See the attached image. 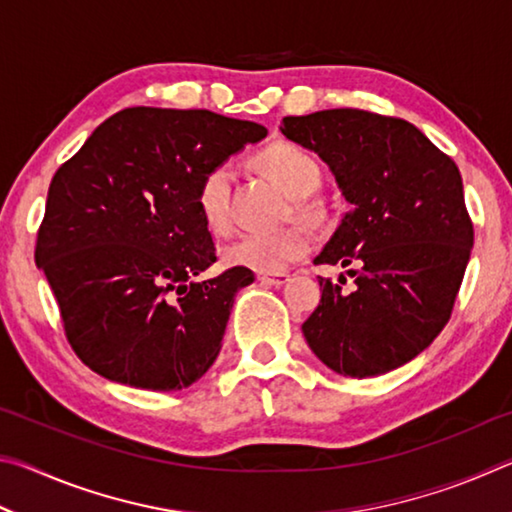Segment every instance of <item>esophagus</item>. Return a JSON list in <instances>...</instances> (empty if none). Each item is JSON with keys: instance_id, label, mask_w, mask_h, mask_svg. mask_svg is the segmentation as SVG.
<instances>
[{"instance_id": "1", "label": "esophagus", "mask_w": 512, "mask_h": 512, "mask_svg": "<svg viewBox=\"0 0 512 512\" xmlns=\"http://www.w3.org/2000/svg\"><path fill=\"white\" fill-rule=\"evenodd\" d=\"M257 280L266 284V287H282V284L289 282L287 273H259Z\"/></svg>"}]
</instances>
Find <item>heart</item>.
I'll return each mask as SVG.
<instances>
[{
    "instance_id": "b5f03b06",
    "label": "heart",
    "mask_w": 512,
    "mask_h": 512,
    "mask_svg": "<svg viewBox=\"0 0 512 512\" xmlns=\"http://www.w3.org/2000/svg\"><path fill=\"white\" fill-rule=\"evenodd\" d=\"M255 164L293 198V214L309 225L325 219V207L309 198L320 185V167L314 155L293 142H275L255 155ZM232 167L216 164L205 173L196 189V210L203 225L214 235L230 228ZM311 237L302 225H289L277 232H253L223 248V262L255 273H282L305 257Z\"/></svg>"
}]
</instances>
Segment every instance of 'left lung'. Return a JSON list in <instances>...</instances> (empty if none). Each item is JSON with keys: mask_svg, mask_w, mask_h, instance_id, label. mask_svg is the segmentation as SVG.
Instances as JSON below:
<instances>
[{"mask_svg": "<svg viewBox=\"0 0 512 512\" xmlns=\"http://www.w3.org/2000/svg\"><path fill=\"white\" fill-rule=\"evenodd\" d=\"M287 140L318 153L350 212L316 264L354 277H318L320 296L302 334L327 368L377 377L429 348L452 316L474 228L454 160L413 124L357 108L284 117Z\"/></svg>", "mask_w": 512, "mask_h": 512, "instance_id": "left-lung-1", "label": "left lung"}]
</instances>
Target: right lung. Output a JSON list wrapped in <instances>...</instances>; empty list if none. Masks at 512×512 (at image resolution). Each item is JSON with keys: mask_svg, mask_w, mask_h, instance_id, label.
I'll return each mask as SVG.
<instances>
[{"mask_svg": "<svg viewBox=\"0 0 512 512\" xmlns=\"http://www.w3.org/2000/svg\"><path fill=\"white\" fill-rule=\"evenodd\" d=\"M266 133L210 110L137 106L103 121L56 171L36 264L90 370L144 391H180L210 370L255 275L196 280L216 262L196 189Z\"/></svg>", "mask_w": 512, "mask_h": 512, "instance_id": "1", "label": "right lung"}]
</instances>
